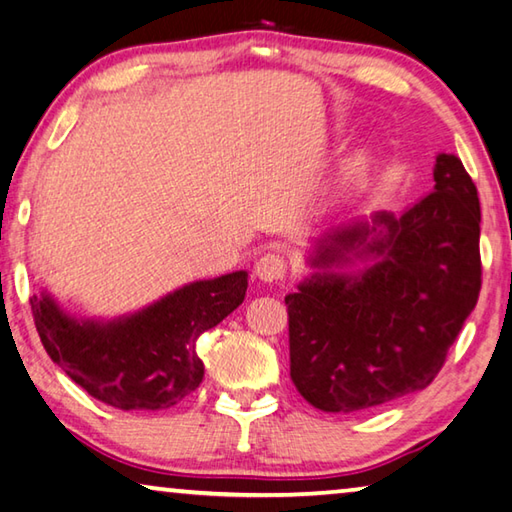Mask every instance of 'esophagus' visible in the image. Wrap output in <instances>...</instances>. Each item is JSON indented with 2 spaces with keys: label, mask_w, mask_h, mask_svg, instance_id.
Segmentation results:
<instances>
[{
  "label": "esophagus",
  "mask_w": 512,
  "mask_h": 512,
  "mask_svg": "<svg viewBox=\"0 0 512 512\" xmlns=\"http://www.w3.org/2000/svg\"><path fill=\"white\" fill-rule=\"evenodd\" d=\"M287 259H284L280 253H266L264 257L257 259L255 264V275L262 282H280L287 277Z\"/></svg>",
  "instance_id": "esophagus-1"
}]
</instances>
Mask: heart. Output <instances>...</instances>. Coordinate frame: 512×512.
Wrapping results in <instances>:
<instances>
[{
  "instance_id": "b5f03b06",
  "label": "heart",
  "mask_w": 512,
  "mask_h": 512,
  "mask_svg": "<svg viewBox=\"0 0 512 512\" xmlns=\"http://www.w3.org/2000/svg\"><path fill=\"white\" fill-rule=\"evenodd\" d=\"M366 169H368L366 155H359V158L354 160L350 167H348V173H345V178H348V183H354V180L363 178V173H366Z\"/></svg>"
}]
</instances>
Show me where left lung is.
<instances>
[{
  "mask_svg": "<svg viewBox=\"0 0 512 512\" xmlns=\"http://www.w3.org/2000/svg\"><path fill=\"white\" fill-rule=\"evenodd\" d=\"M433 192L404 214L327 232L289 293L291 379L327 413H352L427 388L481 291V207L456 155L440 153ZM373 257L363 272L332 265Z\"/></svg>",
  "mask_w": 512,
  "mask_h": 512,
  "instance_id": "left-lung-1",
  "label": "left lung"
}]
</instances>
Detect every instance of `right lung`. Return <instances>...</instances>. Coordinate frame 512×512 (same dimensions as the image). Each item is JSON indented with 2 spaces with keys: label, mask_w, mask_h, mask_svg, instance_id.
<instances>
[{
  "label": "right lung",
  "mask_w": 512,
  "mask_h": 512,
  "mask_svg": "<svg viewBox=\"0 0 512 512\" xmlns=\"http://www.w3.org/2000/svg\"><path fill=\"white\" fill-rule=\"evenodd\" d=\"M248 273L192 282L133 316L97 323L74 320L47 293L31 311L51 361L94 400L121 411L178 404L203 381L198 336L244 302Z\"/></svg>",
  "instance_id": "obj_1"
}]
</instances>
